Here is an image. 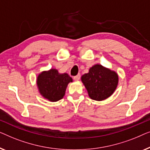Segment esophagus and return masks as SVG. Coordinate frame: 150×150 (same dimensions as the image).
<instances>
[{
    "label": "esophagus",
    "instance_id": "obj_1",
    "mask_svg": "<svg viewBox=\"0 0 150 150\" xmlns=\"http://www.w3.org/2000/svg\"><path fill=\"white\" fill-rule=\"evenodd\" d=\"M80 77H81V75H80V74H78L77 75L75 76V77H73V79L75 80V81H78L80 79Z\"/></svg>",
    "mask_w": 150,
    "mask_h": 150
}]
</instances>
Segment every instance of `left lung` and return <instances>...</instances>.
<instances>
[{
    "label": "left lung",
    "instance_id": "1",
    "mask_svg": "<svg viewBox=\"0 0 150 150\" xmlns=\"http://www.w3.org/2000/svg\"><path fill=\"white\" fill-rule=\"evenodd\" d=\"M118 79L116 72L98 64L92 66L89 72L81 77L90 98L98 101L112 95L117 86Z\"/></svg>",
    "mask_w": 150,
    "mask_h": 150
}]
</instances>
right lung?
<instances>
[{
  "label": "right lung",
  "mask_w": 150,
  "mask_h": 150,
  "mask_svg": "<svg viewBox=\"0 0 150 150\" xmlns=\"http://www.w3.org/2000/svg\"><path fill=\"white\" fill-rule=\"evenodd\" d=\"M73 79L67 73H59L56 69L42 71L37 78V85L41 95L51 102L64 97L68 84Z\"/></svg>",
  "instance_id": "right-lung-1"
}]
</instances>
